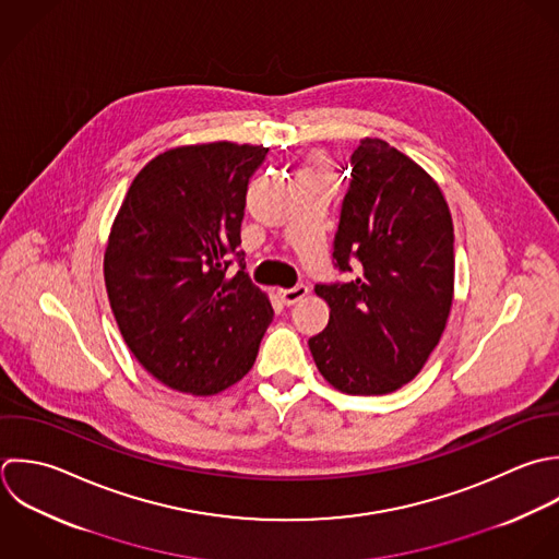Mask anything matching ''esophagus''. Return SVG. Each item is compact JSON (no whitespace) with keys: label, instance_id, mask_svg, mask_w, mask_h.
<instances>
[{"label":"esophagus","instance_id":"esophagus-1","mask_svg":"<svg viewBox=\"0 0 559 559\" xmlns=\"http://www.w3.org/2000/svg\"><path fill=\"white\" fill-rule=\"evenodd\" d=\"M276 296L281 298L283 305H294V302H298V300L309 296V287L307 285H296L292 289H278Z\"/></svg>","mask_w":559,"mask_h":559}]
</instances>
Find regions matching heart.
Segmentation results:
<instances>
[{
	"instance_id": "obj_1",
	"label": "heart",
	"mask_w": 559,
	"mask_h": 559,
	"mask_svg": "<svg viewBox=\"0 0 559 559\" xmlns=\"http://www.w3.org/2000/svg\"><path fill=\"white\" fill-rule=\"evenodd\" d=\"M318 167H320V165H318Z\"/></svg>"
}]
</instances>
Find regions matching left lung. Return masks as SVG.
I'll return each mask as SVG.
<instances>
[{"label":"left lung","instance_id":"1","mask_svg":"<svg viewBox=\"0 0 559 559\" xmlns=\"http://www.w3.org/2000/svg\"><path fill=\"white\" fill-rule=\"evenodd\" d=\"M333 259L359 274L316 287L331 316L309 340L313 361L344 394H392L425 368L455 296L453 217L433 176L366 136L353 154Z\"/></svg>","mask_w":559,"mask_h":559}]
</instances>
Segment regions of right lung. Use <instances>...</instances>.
Returning <instances> with one entry per match:
<instances>
[{
  "label": "right lung",
  "instance_id": "1",
  "mask_svg": "<svg viewBox=\"0 0 559 559\" xmlns=\"http://www.w3.org/2000/svg\"><path fill=\"white\" fill-rule=\"evenodd\" d=\"M267 147L233 141L178 145L132 180L108 233L104 283L136 361L163 385L213 396L241 381L274 318L241 270L248 180Z\"/></svg>",
  "mask_w": 559,
  "mask_h": 559
}]
</instances>
